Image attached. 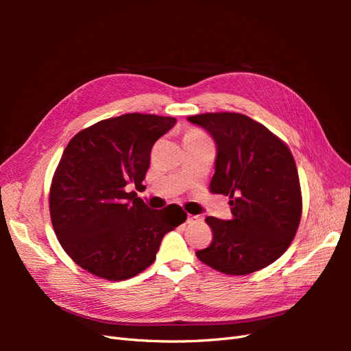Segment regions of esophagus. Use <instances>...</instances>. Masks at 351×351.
Here are the masks:
<instances>
[{
    "label": "esophagus",
    "instance_id": "esophagus-1",
    "mask_svg": "<svg viewBox=\"0 0 351 351\" xmlns=\"http://www.w3.org/2000/svg\"><path fill=\"white\" fill-rule=\"evenodd\" d=\"M200 221V217L199 215H187V224H195V222Z\"/></svg>",
    "mask_w": 351,
    "mask_h": 351
}]
</instances>
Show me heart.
I'll use <instances>...</instances> for the list:
<instances>
[{
  "label": "heart",
  "mask_w": 351,
  "mask_h": 351,
  "mask_svg": "<svg viewBox=\"0 0 351 351\" xmlns=\"http://www.w3.org/2000/svg\"><path fill=\"white\" fill-rule=\"evenodd\" d=\"M200 137H206L204 133L202 132H199V130H195V129H192V130H189L186 134H184V142L186 141H190V139H200Z\"/></svg>",
  "instance_id": "obj_1"
}]
</instances>
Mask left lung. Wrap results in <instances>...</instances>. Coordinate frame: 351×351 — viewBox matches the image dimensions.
<instances>
[{"mask_svg":"<svg viewBox=\"0 0 351 351\" xmlns=\"http://www.w3.org/2000/svg\"><path fill=\"white\" fill-rule=\"evenodd\" d=\"M217 143L212 193L230 196L232 218L208 217L212 243L199 261L227 275H246L289 249L302 218V190L294 158L278 136L239 112L187 117Z\"/></svg>","mask_w":351,"mask_h":351,"instance_id":"left-lung-1","label":"left lung"}]
</instances>
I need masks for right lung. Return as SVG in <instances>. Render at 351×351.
Returning <instances> with one entry per match:
<instances>
[{
	"mask_svg": "<svg viewBox=\"0 0 351 351\" xmlns=\"http://www.w3.org/2000/svg\"><path fill=\"white\" fill-rule=\"evenodd\" d=\"M174 117L123 114L80 130L62 152L49 189L60 244L80 268L121 281L151 267L162 237L183 224L182 206L149 209L127 184L142 186L154 143Z\"/></svg>",
	"mask_w": 351,
	"mask_h": 351,
	"instance_id": "1",
	"label": "right lung"
}]
</instances>
